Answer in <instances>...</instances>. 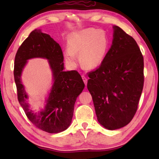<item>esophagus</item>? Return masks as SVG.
Returning a JSON list of instances; mask_svg holds the SVG:
<instances>
[{"label":"esophagus","mask_w":159,"mask_h":159,"mask_svg":"<svg viewBox=\"0 0 159 159\" xmlns=\"http://www.w3.org/2000/svg\"><path fill=\"white\" fill-rule=\"evenodd\" d=\"M82 79L83 80L84 83H85V85H87V78L85 76H82Z\"/></svg>","instance_id":"esophagus-1"}]
</instances>
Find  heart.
Listing matches in <instances>:
<instances>
[{
  "mask_svg": "<svg viewBox=\"0 0 159 159\" xmlns=\"http://www.w3.org/2000/svg\"><path fill=\"white\" fill-rule=\"evenodd\" d=\"M67 43L68 48L64 51L66 62L76 66L78 64L76 55H80L81 65L87 70L96 68L102 63L109 46L106 32L93 28L71 33Z\"/></svg>",
  "mask_w": 159,
  "mask_h": 159,
  "instance_id": "heart-1",
  "label": "heart"
}]
</instances>
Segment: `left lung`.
Here are the masks:
<instances>
[{
  "mask_svg": "<svg viewBox=\"0 0 159 159\" xmlns=\"http://www.w3.org/2000/svg\"><path fill=\"white\" fill-rule=\"evenodd\" d=\"M113 28L112 45L87 82L98 121L111 130L133 119L144 82L143 57L136 41L119 26Z\"/></svg>",
  "mask_w": 159,
  "mask_h": 159,
  "instance_id": "1",
  "label": "left lung"
}]
</instances>
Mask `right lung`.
<instances>
[{
	"label": "right lung",
	"instance_id": "obj_1",
	"mask_svg": "<svg viewBox=\"0 0 159 159\" xmlns=\"http://www.w3.org/2000/svg\"><path fill=\"white\" fill-rule=\"evenodd\" d=\"M43 58L49 61L53 84L46 99L45 109L35 113L27 103L28 95L21 83V75L29 59ZM61 48L51 37L35 29L19 47L15 57L13 75L20 105L33 124L49 133L66 130L72 122L74 104L85 87L76 70L65 72Z\"/></svg>",
	"mask_w": 159,
	"mask_h": 159
}]
</instances>
